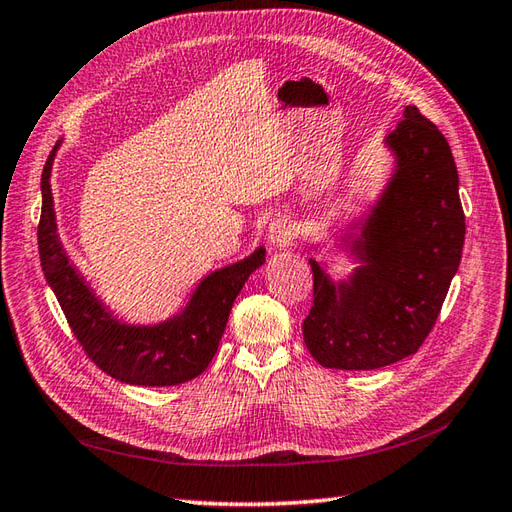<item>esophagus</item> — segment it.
I'll return each mask as SVG.
<instances>
[{
    "instance_id": "esophagus-1",
    "label": "esophagus",
    "mask_w": 512,
    "mask_h": 512,
    "mask_svg": "<svg viewBox=\"0 0 512 512\" xmlns=\"http://www.w3.org/2000/svg\"><path fill=\"white\" fill-rule=\"evenodd\" d=\"M267 238H269V243L278 247V249L289 247L296 238V227H294V223L289 221V218L276 216L267 227Z\"/></svg>"
}]
</instances>
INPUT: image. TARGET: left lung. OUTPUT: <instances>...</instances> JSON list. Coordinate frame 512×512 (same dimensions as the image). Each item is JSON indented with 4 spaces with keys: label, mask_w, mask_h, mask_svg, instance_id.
Returning a JSON list of instances; mask_svg holds the SVG:
<instances>
[{
    "label": "left lung",
    "mask_w": 512,
    "mask_h": 512,
    "mask_svg": "<svg viewBox=\"0 0 512 512\" xmlns=\"http://www.w3.org/2000/svg\"><path fill=\"white\" fill-rule=\"evenodd\" d=\"M384 145L395 159L389 181L340 236L356 267L333 280L309 258L314 305L302 336L327 369L371 371L413 356L440 316L462 260L460 176L444 134L406 106Z\"/></svg>",
    "instance_id": "obj_1"
}]
</instances>
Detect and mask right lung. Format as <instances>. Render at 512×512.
Masks as SVG:
<instances>
[{"label": "right lung", "mask_w": 512, "mask_h": 512, "mask_svg": "<svg viewBox=\"0 0 512 512\" xmlns=\"http://www.w3.org/2000/svg\"><path fill=\"white\" fill-rule=\"evenodd\" d=\"M61 141L41 172V218L37 229L41 269L66 314L68 325L99 369L137 387H174L201 375L223 338L229 311L254 271L265 263V247L207 274L179 314L156 325H130L112 314L81 271L72 265L57 232L50 172Z\"/></svg>", "instance_id": "1"}]
</instances>
